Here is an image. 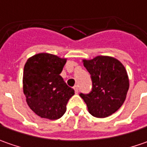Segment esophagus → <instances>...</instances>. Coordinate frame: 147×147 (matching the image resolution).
Instances as JSON below:
<instances>
[{
    "instance_id": "obj_1",
    "label": "esophagus",
    "mask_w": 147,
    "mask_h": 147,
    "mask_svg": "<svg viewBox=\"0 0 147 147\" xmlns=\"http://www.w3.org/2000/svg\"><path fill=\"white\" fill-rule=\"evenodd\" d=\"M74 91H75V93L78 94V86H74Z\"/></svg>"
}]
</instances>
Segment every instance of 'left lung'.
<instances>
[{
    "instance_id": "left-lung-1",
    "label": "left lung",
    "mask_w": 147,
    "mask_h": 147,
    "mask_svg": "<svg viewBox=\"0 0 147 147\" xmlns=\"http://www.w3.org/2000/svg\"><path fill=\"white\" fill-rule=\"evenodd\" d=\"M91 74L92 91L79 96L87 104L89 113L96 118L111 115L123 104L129 88L127 71L120 61L110 56L99 55L83 59Z\"/></svg>"
}]
</instances>
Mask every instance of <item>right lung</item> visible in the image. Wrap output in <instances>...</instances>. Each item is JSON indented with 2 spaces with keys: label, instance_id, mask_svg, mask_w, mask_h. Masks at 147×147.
Returning a JSON list of instances; mask_svg holds the SVG:
<instances>
[{
  "label": "right lung",
  "instance_id": "obj_1",
  "mask_svg": "<svg viewBox=\"0 0 147 147\" xmlns=\"http://www.w3.org/2000/svg\"><path fill=\"white\" fill-rule=\"evenodd\" d=\"M66 59L48 53L37 54L27 60L23 88L28 106L38 116L58 119L64 115L66 105L74 90L69 88L60 73Z\"/></svg>",
  "mask_w": 147,
  "mask_h": 147
}]
</instances>
